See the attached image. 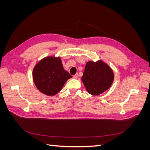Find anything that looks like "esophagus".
Instances as JSON below:
<instances>
[{
  "instance_id": "1",
  "label": "esophagus",
  "mask_w": 150,
  "mask_h": 150,
  "mask_svg": "<svg viewBox=\"0 0 150 150\" xmlns=\"http://www.w3.org/2000/svg\"><path fill=\"white\" fill-rule=\"evenodd\" d=\"M78 74H75V75L73 76V78H74V79H77V78H78Z\"/></svg>"
}]
</instances>
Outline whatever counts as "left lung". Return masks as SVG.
Returning <instances> with one entry per match:
<instances>
[{"instance_id": "obj_1", "label": "left lung", "mask_w": 150, "mask_h": 150, "mask_svg": "<svg viewBox=\"0 0 150 150\" xmlns=\"http://www.w3.org/2000/svg\"><path fill=\"white\" fill-rule=\"evenodd\" d=\"M81 79L89 94L99 95L110 88L114 80V74L103 61H89Z\"/></svg>"}]
</instances>
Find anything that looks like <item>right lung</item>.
<instances>
[{"label":"right lung","mask_w":150,"mask_h":150,"mask_svg":"<svg viewBox=\"0 0 150 150\" xmlns=\"http://www.w3.org/2000/svg\"><path fill=\"white\" fill-rule=\"evenodd\" d=\"M33 79L40 92L54 96L61 90L72 76L63 68L59 57H47L39 62L34 68Z\"/></svg>","instance_id":"add662e5"}]
</instances>
